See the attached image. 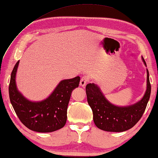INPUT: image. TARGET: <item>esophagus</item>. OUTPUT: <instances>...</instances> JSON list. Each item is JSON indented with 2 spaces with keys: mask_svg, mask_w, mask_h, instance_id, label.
I'll use <instances>...</instances> for the list:
<instances>
[{
  "mask_svg": "<svg viewBox=\"0 0 158 158\" xmlns=\"http://www.w3.org/2000/svg\"><path fill=\"white\" fill-rule=\"evenodd\" d=\"M89 82V77L87 76H84L81 79V81H80V86H81L82 87H84L86 86V84Z\"/></svg>",
  "mask_w": 158,
  "mask_h": 158,
  "instance_id": "obj_1",
  "label": "esophagus"
}]
</instances>
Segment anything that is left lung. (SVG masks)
<instances>
[{
  "label": "left lung",
  "mask_w": 158,
  "mask_h": 158,
  "mask_svg": "<svg viewBox=\"0 0 158 158\" xmlns=\"http://www.w3.org/2000/svg\"><path fill=\"white\" fill-rule=\"evenodd\" d=\"M142 60L146 63L143 57ZM147 72L146 91L139 101L131 106H117L105 97L97 84H89L86 86L87 101L93 111L94 122L100 129L111 132H122L132 128L141 118L151 96V86L149 72Z\"/></svg>",
  "instance_id": "obj_1"
}]
</instances>
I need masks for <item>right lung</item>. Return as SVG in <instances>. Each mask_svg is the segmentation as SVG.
<instances>
[{
  "instance_id": "right-lung-1",
  "label": "right lung",
  "mask_w": 158,
  "mask_h": 158,
  "mask_svg": "<svg viewBox=\"0 0 158 158\" xmlns=\"http://www.w3.org/2000/svg\"><path fill=\"white\" fill-rule=\"evenodd\" d=\"M19 61L15 65L9 85V96L17 117L24 126L41 133L52 132L63 127L67 121V110L72 91L79 86L80 77L64 79L46 99L31 101L18 91L16 74Z\"/></svg>"
}]
</instances>
